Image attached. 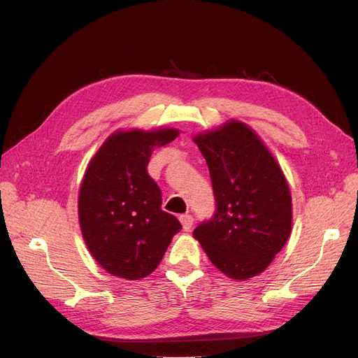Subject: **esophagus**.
<instances>
[{
	"label": "esophagus",
	"mask_w": 358,
	"mask_h": 358,
	"mask_svg": "<svg viewBox=\"0 0 358 358\" xmlns=\"http://www.w3.org/2000/svg\"><path fill=\"white\" fill-rule=\"evenodd\" d=\"M180 224H182V229L185 231H191V227L194 224V218L191 215H182L180 216Z\"/></svg>",
	"instance_id": "34e87169"
}]
</instances>
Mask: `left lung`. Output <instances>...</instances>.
<instances>
[{"label": "left lung", "mask_w": 358, "mask_h": 358, "mask_svg": "<svg viewBox=\"0 0 358 358\" xmlns=\"http://www.w3.org/2000/svg\"><path fill=\"white\" fill-rule=\"evenodd\" d=\"M208 162L216 212L192 236L231 279L263 273L291 234L292 203L284 171L254 129L227 121L192 137Z\"/></svg>", "instance_id": "left-lung-1"}]
</instances>
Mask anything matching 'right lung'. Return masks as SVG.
Masks as SVG:
<instances>
[{"instance_id":"add662e5","label":"right lung","mask_w":358,"mask_h":358,"mask_svg":"<svg viewBox=\"0 0 358 358\" xmlns=\"http://www.w3.org/2000/svg\"><path fill=\"white\" fill-rule=\"evenodd\" d=\"M179 129H117L86 167L79 189V224L86 248L107 273L128 280L150 275L182 225L161 209V191L148 175L155 148Z\"/></svg>"}]
</instances>
